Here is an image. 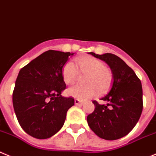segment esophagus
I'll return each mask as SVG.
<instances>
[{
    "instance_id": "esophagus-1",
    "label": "esophagus",
    "mask_w": 156,
    "mask_h": 156,
    "mask_svg": "<svg viewBox=\"0 0 156 156\" xmlns=\"http://www.w3.org/2000/svg\"><path fill=\"white\" fill-rule=\"evenodd\" d=\"M75 104L76 105H81L83 104V102L81 101H80L79 99H77V98H75Z\"/></svg>"
}]
</instances>
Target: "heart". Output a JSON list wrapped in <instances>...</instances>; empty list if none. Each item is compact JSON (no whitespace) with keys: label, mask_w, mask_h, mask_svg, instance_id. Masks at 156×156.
Wrapping results in <instances>:
<instances>
[{"label":"heart","mask_w":156,"mask_h":156,"mask_svg":"<svg viewBox=\"0 0 156 156\" xmlns=\"http://www.w3.org/2000/svg\"><path fill=\"white\" fill-rule=\"evenodd\" d=\"M76 66L71 62L64 65L62 70L63 81L67 85H72L76 81L78 68L80 71L88 73L85 78V85H74L67 89L68 95L85 101L95 95L98 91L105 93L110 88L113 81V74L100 60L88 56L76 59Z\"/></svg>","instance_id":"obj_1"}]
</instances>
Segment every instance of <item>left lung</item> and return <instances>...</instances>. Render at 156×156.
Segmentation results:
<instances>
[{"label":"left lung","mask_w":156,"mask_h":156,"mask_svg":"<svg viewBox=\"0 0 156 156\" xmlns=\"http://www.w3.org/2000/svg\"><path fill=\"white\" fill-rule=\"evenodd\" d=\"M108 64L113 74L111 90L101 100L107 105L93 101L94 111L87 117L90 129L101 139L116 140L132 130L140 118L143 108L140 79L124 61L113 54L96 55Z\"/></svg>","instance_id":"left-lung-1"}]
</instances>
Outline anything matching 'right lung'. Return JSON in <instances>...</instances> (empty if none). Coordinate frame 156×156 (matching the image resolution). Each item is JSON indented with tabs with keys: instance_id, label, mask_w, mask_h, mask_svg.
I'll return each instance as SVG.
<instances>
[{
	"instance_id": "obj_1",
	"label": "right lung",
	"mask_w": 156,
	"mask_h": 156,
	"mask_svg": "<svg viewBox=\"0 0 156 156\" xmlns=\"http://www.w3.org/2000/svg\"><path fill=\"white\" fill-rule=\"evenodd\" d=\"M75 53L49 50L19 71L13 91V106L23 130L38 139H48L60 130L73 98L62 96L66 85L64 65Z\"/></svg>"
}]
</instances>
